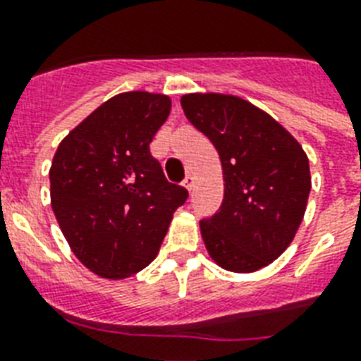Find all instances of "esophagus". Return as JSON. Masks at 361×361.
I'll return each mask as SVG.
<instances>
[{
    "label": "esophagus",
    "mask_w": 361,
    "mask_h": 361,
    "mask_svg": "<svg viewBox=\"0 0 361 361\" xmlns=\"http://www.w3.org/2000/svg\"><path fill=\"white\" fill-rule=\"evenodd\" d=\"M192 185H195V178H192L191 174H187V176H185V180H183V187H185V189H189V191H191Z\"/></svg>",
    "instance_id": "34e87169"
}]
</instances>
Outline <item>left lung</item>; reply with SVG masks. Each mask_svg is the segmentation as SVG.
Listing matches in <instances>:
<instances>
[{
    "instance_id": "1",
    "label": "left lung",
    "mask_w": 361,
    "mask_h": 361,
    "mask_svg": "<svg viewBox=\"0 0 361 361\" xmlns=\"http://www.w3.org/2000/svg\"><path fill=\"white\" fill-rule=\"evenodd\" d=\"M181 106L223 164V202L200 221L208 252L238 274L268 266L290 245L305 214L307 155L271 116L240 97L191 93Z\"/></svg>"
}]
</instances>
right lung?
I'll list each match as a JSON object with an SVG mask.
<instances>
[{"label": "right lung", "instance_id": "add662e5", "mask_svg": "<svg viewBox=\"0 0 361 361\" xmlns=\"http://www.w3.org/2000/svg\"><path fill=\"white\" fill-rule=\"evenodd\" d=\"M169 114L166 95L121 93L71 130L54 155L56 219L78 260L101 277L121 279L146 268L189 197L149 152Z\"/></svg>", "mask_w": 361, "mask_h": 361}]
</instances>
